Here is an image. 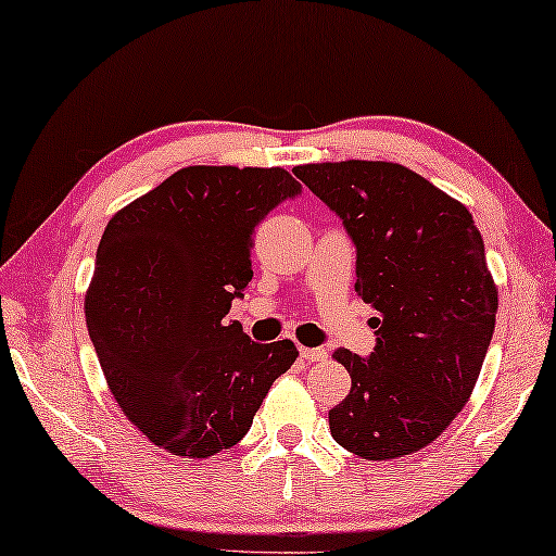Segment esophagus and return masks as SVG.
Here are the masks:
<instances>
[{"instance_id": "34e87169", "label": "esophagus", "mask_w": 556, "mask_h": 556, "mask_svg": "<svg viewBox=\"0 0 556 556\" xmlns=\"http://www.w3.org/2000/svg\"><path fill=\"white\" fill-rule=\"evenodd\" d=\"M300 359H305V362H325L327 359V350H323V348H300Z\"/></svg>"}]
</instances>
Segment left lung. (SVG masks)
Instances as JSON below:
<instances>
[{
  "mask_svg": "<svg viewBox=\"0 0 556 556\" xmlns=\"http://www.w3.org/2000/svg\"><path fill=\"white\" fill-rule=\"evenodd\" d=\"M295 177L357 249V293L377 311L369 357L334 350L352 377L332 439L367 460L416 453L470 399L495 330L497 290L466 206L394 162H323Z\"/></svg>",
  "mask_w": 556,
  "mask_h": 556,
  "instance_id": "left-lung-1",
  "label": "left lung"
}]
</instances>
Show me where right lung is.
<instances>
[{
  "label": "right lung",
  "mask_w": 556,
  "mask_h": 556,
  "mask_svg": "<svg viewBox=\"0 0 556 556\" xmlns=\"http://www.w3.org/2000/svg\"><path fill=\"white\" fill-rule=\"evenodd\" d=\"M300 192L280 167H185L108 222L88 334L115 402L160 448H231L295 362L293 342H253L226 315L253 278L256 226Z\"/></svg>",
  "instance_id": "add662e5"
}]
</instances>
